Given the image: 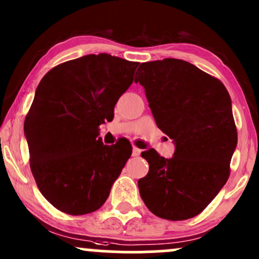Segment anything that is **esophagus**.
<instances>
[{"mask_svg":"<svg viewBox=\"0 0 259 259\" xmlns=\"http://www.w3.org/2000/svg\"><path fill=\"white\" fill-rule=\"evenodd\" d=\"M140 153H141V150L138 147H133V156L134 157H139Z\"/></svg>","mask_w":259,"mask_h":259,"instance_id":"obj_1","label":"esophagus"}]
</instances>
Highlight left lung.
Segmentation results:
<instances>
[{
  "label": "left lung",
  "instance_id": "obj_1",
  "mask_svg": "<svg viewBox=\"0 0 259 259\" xmlns=\"http://www.w3.org/2000/svg\"><path fill=\"white\" fill-rule=\"evenodd\" d=\"M135 82L144 86L157 126L173 140L171 158L150 148V165L139 180L148 209L168 221L200 214L230 174L237 145L231 99L221 80L183 59L140 64Z\"/></svg>",
  "mask_w": 259,
  "mask_h": 259
}]
</instances>
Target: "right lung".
I'll use <instances>...</instances> for the list:
<instances>
[{"instance_id":"add662e5","label":"right lung","mask_w":259,"mask_h":259,"mask_svg":"<svg viewBox=\"0 0 259 259\" xmlns=\"http://www.w3.org/2000/svg\"><path fill=\"white\" fill-rule=\"evenodd\" d=\"M138 62L100 53L64 62L41 79L24 121L30 169L41 194L72 215L95 212L132 156L103 145L99 126L133 84Z\"/></svg>"}]
</instances>
